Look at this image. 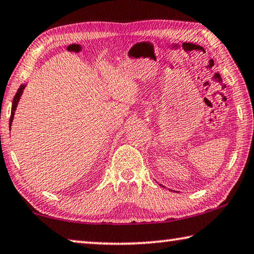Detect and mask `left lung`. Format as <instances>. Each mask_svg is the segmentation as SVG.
Instances as JSON below:
<instances>
[{
	"instance_id": "obj_1",
	"label": "left lung",
	"mask_w": 254,
	"mask_h": 254,
	"mask_svg": "<svg viewBox=\"0 0 254 254\" xmlns=\"http://www.w3.org/2000/svg\"><path fill=\"white\" fill-rule=\"evenodd\" d=\"M159 185H161V186H163V185H162V184H159ZM163 188H164V186H163Z\"/></svg>"
}]
</instances>
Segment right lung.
I'll return each mask as SVG.
<instances>
[{
	"instance_id": "right-lung-1",
	"label": "right lung",
	"mask_w": 254,
	"mask_h": 254,
	"mask_svg": "<svg viewBox=\"0 0 254 254\" xmlns=\"http://www.w3.org/2000/svg\"><path fill=\"white\" fill-rule=\"evenodd\" d=\"M26 87V83L21 84L20 88L17 89V91L15 93L14 98H13V101H12V109H11V117H10V128H11V125L13 122V118H14V115H15V110H16V107L19 105V101H20V98L22 96V93H23L24 88ZM11 130V129H10Z\"/></svg>"
}]
</instances>
